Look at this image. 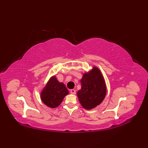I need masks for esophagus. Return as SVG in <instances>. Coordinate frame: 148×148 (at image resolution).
I'll use <instances>...</instances> for the list:
<instances>
[{
  "mask_svg": "<svg viewBox=\"0 0 148 148\" xmlns=\"http://www.w3.org/2000/svg\"><path fill=\"white\" fill-rule=\"evenodd\" d=\"M70 93H71L73 94V95H75V94H76V90H74V89L70 90Z\"/></svg>",
  "mask_w": 148,
  "mask_h": 148,
  "instance_id": "esophagus-1",
  "label": "esophagus"
}]
</instances>
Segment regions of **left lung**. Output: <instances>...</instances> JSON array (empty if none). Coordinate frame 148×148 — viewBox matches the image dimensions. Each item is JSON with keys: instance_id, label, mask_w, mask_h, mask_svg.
Returning <instances> with one entry per match:
<instances>
[{"instance_id": "8db88e82", "label": "left lung", "mask_w": 148, "mask_h": 148, "mask_svg": "<svg viewBox=\"0 0 148 148\" xmlns=\"http://www.w3.org/2000/svg\"><path fill=\"white\" fill-rule=\"evenodd\" d=\"M81 89L77 96L82 106L86 110H91L99 105L106 95L107 88L103 77L96 67L83 75L81 79Z\"/></svg>"}]
</instances>
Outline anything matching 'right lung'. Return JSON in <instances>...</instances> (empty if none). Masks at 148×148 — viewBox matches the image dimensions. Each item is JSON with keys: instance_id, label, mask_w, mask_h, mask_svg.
Listing matches in <instances>:
<instances>
[{"instance_id": "obj_1", "label": "right lung", "mask_w": 148, "mask_h": 148, "mask_svg": "<svg viewBox=\"0 0 148 148\" xmlns=\"http://www.w3.org/2000/svg\"><path fill=\"white\" fill-rule=\"evenodd\" d=\"M69 94L65 85L60 82L55 76L50 78L41 92V99L50 108H56L61 104L64 97Z\"/></svg>"}]
</instances>
